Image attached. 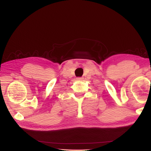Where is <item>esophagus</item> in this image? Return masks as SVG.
<instances>
[{
    "mask_svg": "<svg viewBox=\"0 0 151 151\" xmlns=\"http://www.w3.org/2000/svg\"><path fill=\"white\" fill-rule=\"evenodd\" d=\"M76 80H82V78H81V77H78V78H76Z\"/></svg>",
    "mask_w": 151,
    "mask_h": 151,
    "instance_id": "1",
    "label": "esophagus"
}]
</instances>
